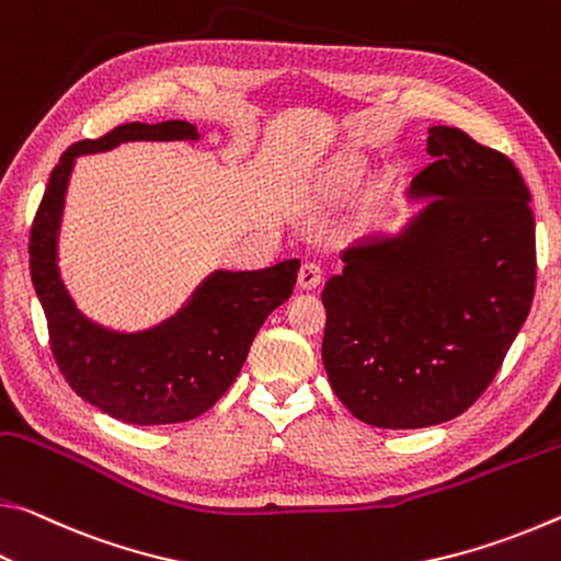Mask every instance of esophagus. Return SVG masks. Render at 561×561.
<instances>
[{
    "label": "esophagus",
    "mask_w": 561,
    "mask_h": 561,
    "mask_svg": "<svg viewBox=\"0 0 561 561\" xmlns=\"http://www.w3.org/2000/svg\"><path fill=\"white\" fill-rule=\"evenodd\" d=\"M320 280H323V268H320V263L316 261H306L300 265L298 271V286L302 290H313L320 286Z\"/></svg>",
    "instance_id": "obj_1"
}]
</instances>
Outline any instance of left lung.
Listing matches in <instances>:
<instances>
[{
	"label": "left lung",
	"instance_id": "obj_1",
	"mask_svg": "<svg viewBox=\"0 0 561 561\" xmlns=\"http://www.w3.org/2000/svg\"><path fill=\"white\" fill-rule=\"evenodd\" d=\"M427 153L408 191L427 206L400 233L345 251L323 288L330 388L385 430L462 415L535 298V216L517 167L455 126L430 128Z\"/></svg>",
	"mask_w": 561,
	"mask_h": 561
}]
</instances>
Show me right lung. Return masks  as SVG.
<instances>
[{
    "instance_id": "obj_1",
    "label": "right lung",
    "mask_w": 561,
    "mask_h": 561,
    "mask_svg": "<svg viewBox=\"0 0 561 561\" xmlns=\"http://www.w3.org/2000/svg\"><path fill=\"white\" fill-rule=\"evenodd\" d=\"M196 141L188 122L122 124L69 146L54 167L30 233V271L47 316L49 345L71 390L131 425H171L204 415L241 373L263 320L286 302L300 261L263 271H216L176 316L141 333H116L73 306L57 265V238L73 161L124 141Z\"/></svg>"
}]
</instances>
